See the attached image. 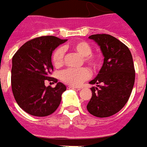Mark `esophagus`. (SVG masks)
<instances>
[{"label":"esophagus","instance_id":"1","mask_svg":"<svg viewBox=\"0 0 147 147\" xmlns=\"http://www.w3.org/2000/svg\"><path fill=\"white\" fill-rule=\"evenodd\" d=\"M69 88H71V89H74V90H80L81 88H79V87H74V86H72V85H69L68 86Z\"/></svg>","mask_w":147,"mask_h":147}]
</instances>
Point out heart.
Wrapping results in <instances>:
<instances>
[{"label":"heart","instance_id":"obj_1","mask_svg":"<svg viewBox=\"0 0 147 147\" xmlns=\"http://www.w3.org/2000/svg\"><path fill=\"white\" fill-rule=\"evenodd\" d=\"M70 48L83 57V61L93 69H96L100 65V61L98 57L92 54V47L88 42L85 41H78L74 42ZM67 47H59L54 52L52 56V61L56 67H60L64 63L65 50ZM90 77V72L88 69H67L61 73L60 78L65 84L72 86H77L86 81Z\"/></svg>","mask_w":147,"mask_h":147}]
</instances>
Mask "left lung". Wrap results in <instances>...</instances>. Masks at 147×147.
Returning a JSON list of instances; mask_svg holds the SVG:
<instances>
[{
  "label": "left lung",
  "instance_id": "1",
  "mask_svg": "<svg viewBox=\"0 0 147 147\" xmlns=\"http://www.w3.org/2000/svg\"><path fill=\"white\" fill-rule=\"evenodd\" d=\"M88 38L98 44L105 59L98 74L89 82L96 87L91 88L87 110L96 117H109L123 108L131 93L135 78L131 53L112 35L96 34Z\"/></svg>",
  "mask_w": 147,
  "mask_h": 147
}]
</instances>
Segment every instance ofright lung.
Masks as SVG:
<instances>
[{
    "instance_id": "1",
    "label": "right lung",
    "mask_w": 147,
    "mask_h": 147,
    "mask_svg": "<svg viewBox=\"0 0 147 147\" xmlns=\"http://www.w3.org/2000/svg\"><path fill=\"white\" fill-rule=\"evenodd\" d=\"M65 41L51 35L33 38L22 46L12 58V93L19 106L30 115L47 116L59 108L66 87L62 82H58L55 88L47 87L45 80L52 78V53Z\"/></svg>"
}]
</instances>
